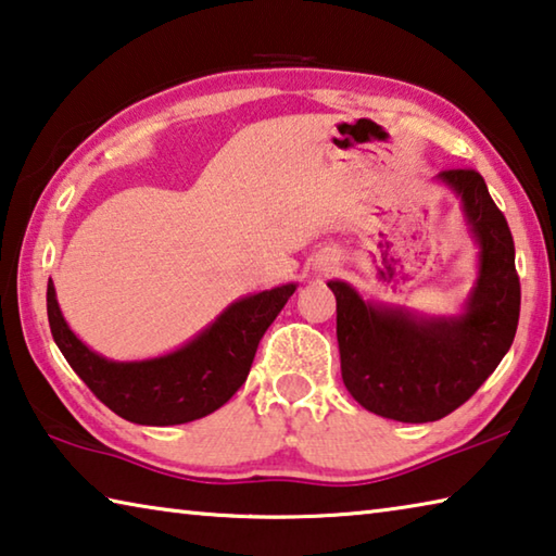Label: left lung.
Wrapping results in <instances>:
<instances>
[{
  "label": "left lung",
  "instance_id": "obj_1",
  "mask_svg": "<svg viewBox=\"0 0 556 556\" xmlns=\"http://www.w3.org/2000/svg\"><path fill=\"white\" fill-rule=\"evenodd\" d=\"M437 181L460 199L478 244V277L456 316H421L407 306L365 301L341 279L336 336L348 392L384 419L425 425L460 407L510 351L520 318V279L505 215L473 168L441 172Z\"/></svg>",
  "mask_w": 556,
  "mask_h": 556
}]
</instances>
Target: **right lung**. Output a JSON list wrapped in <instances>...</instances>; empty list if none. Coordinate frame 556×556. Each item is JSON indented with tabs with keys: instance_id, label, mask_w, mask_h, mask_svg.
I'll return each instance as SVG.
<instances>
[{
	"instance_id": "obj_1",
	"label": "right lung",
	"mask_w": 556,
	"mask_h": 556,
	"mask_svg": "<svg viewBox=\"0 0 556 556\" xmlns=\"http://www.w3.org/2000/svg\"><path fill=\"white\" fill-rule=\"evenodd\" d=\"M296 285L242 296L176 351L147 361H110L80 341L61 314L49 279L46 312L55 345L92 394L122 419L172 427L223 407L248 380L260 338L285 308Z\"/></svg>"
}]
</instances>
